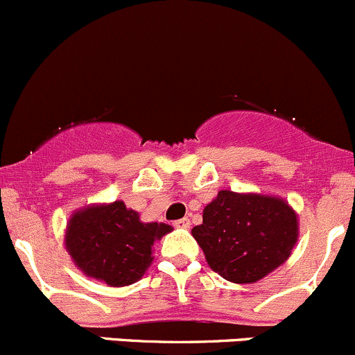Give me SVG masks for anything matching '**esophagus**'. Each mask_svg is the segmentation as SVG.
<instances>
[{
    "mask_svg": "<svg viewBox=\"0 0 355 355\" xmlns=\"http://www.w3.org/2000/svg\"><path fill=\"white\" fill-rule=\"evenodd\" d=\"M173 226H175V227H185V230H187V227H190V219H189V218L177 219V221L173 223Z\"/></svg>",
    "mask_w": 355,
    "mask_h": 355,
    "instance_id": "1",
    "label": "esophagus"
}]
</instances>
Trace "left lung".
Returning <instances> with one entry per match:
<instances>
[{"label":"left lung","instance_id":"1","mask_svg":"<svg viewBox=\"0 0 355 355\" xmlns=\"http://www.w3.org/2000/svg\"><path fill=\"white\" fill-rule=\"evenodd\" d=\"M297 230L296 212L281 197L221 190L204 207L192 236L212 270L230 282L252 284L289 259Z\"/></svg>","mask_w":355,"mask_h":355}]
</instances>
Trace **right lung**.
<instances>
[{
  "mask_svg": "<svg viewBox=\"0 0 355 355\" xmlns=\"http://www.w3.org/2000/svg\"><path fill=\"white\" fill-rule=\"evenodd\" d=\"M171 226L143 223L122 200L80 209L66 227V250L85 275L121 287L139 281L153 262V245Z\"/></svg>",
  "mask_w": 355,
  "mask_h": 355,
  "instance_id": "1",
  "label": "right lung"
}]
</instances>
